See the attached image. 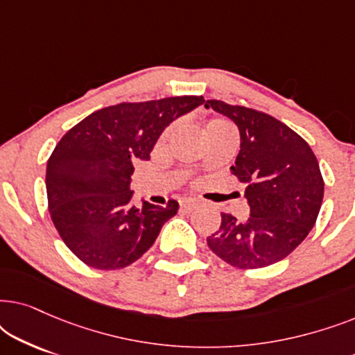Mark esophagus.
I'll return each instance as SVG.
<instances>
[{"label": "esophagus", "mask_w": 355, "mask_h": 355, "mask_svg": "<svg viewBox=\"0 0 355 355\" xmlns=\"http://www.w3.org/2000/svg\"><path fill=\"white\" fill-rule=\"evenodd\" d=\"M179 205H181V210L184 211H192L197 207V200H193V198H182Z\"/></svg>", "instance_id": "34e87169"}]
</instances>
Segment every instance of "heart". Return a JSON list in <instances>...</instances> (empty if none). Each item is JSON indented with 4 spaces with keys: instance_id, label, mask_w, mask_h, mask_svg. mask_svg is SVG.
<instances>
[{
    "instance_id": "heart-1",
    "label": "heart",
    "mask_w": 355,
    "mask_h": 355,
    "mask_svg": "<svg viewBox=\"0 0 355 355\" xmlns=\"http://www.w3.org/2000/svg\"><path fill=\"white\" fill-rule=\"evenodd\" d=\"M173 129H174V125H169V128L163 132V137L162 139L164 140L166 137H169V134L173 132ZM223 130H234V129H232V125L227 123V121H225V119H213V121H210V123L207 124L205 137H207V135L215 134V132H223Z\"/></svg>"
}]
</instances>
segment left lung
<instances>
[{
  "label": "left lung",
  "instance_id": "8db88e82",
  "mask_svg": "<svg viewBox=\"0 0 355 355\" xmlns=\"http://www.w3.org/2000/svg\"><path fill=\"white\" fill-rule=\"evenodd\" d=\"M207 108L234 121L241 150L231 173L245 184L250 216L221 213L220 231L207 244L226 263L255 270L283 260L317 221L324 182L310 145L273 116L220 100Z\"/></svg>",
  "mask_w": 355,
  "mask_h": 355
}]
</instances>
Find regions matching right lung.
<instances>
[{
  "mask_svg": "<svg viewBox=\"0 0 355 355\" xmlns=\"http://www.w3.org/2000/svg\"><path fill=\"white\" fill-rule=\"evenodd\" d=\"M203 101L191 95L106 106L62 135L46 164L48 208L77 259L121 270L153 245L179 203L134 207V164L150 159L163 130Z\"/></svg>",
  "mask_w": 355,
  "mask_h": 355,
  "instance_id": "1",
  "label": "right lung"
}]
</instances>
